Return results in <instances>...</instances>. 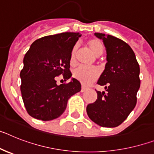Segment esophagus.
Here are the masks:
<instances>
[{"label": "esophagus", "mask_w": 154, "mask_h": 154, "mask_svg": "<svg viewBox=\"0 0 154 154\" xmlns=\"http://www.w3.org/2000/svg\"><path fill=\"white\" fill-rule=\"evenodd\" d=\"M86 90H87L86 87H85V86H83V85H82V89H81V92H85Z\"/></svg>", "instance_id": "obj_1"}]
</instances>
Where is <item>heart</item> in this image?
Masks as SVG:
<instances>
[{
  "instance_id": "obj_1",
  "label": "heart",
  "mask_w": 154,
  "mask_h": 154,
  "mask_svg": "<svg viewBox=\"0 0 154 154\" xmlns=\"http://www.w3.org/2000/svg\"><path fill=\"white\" fill-rule=\"evenodd\" d=\"M87 45L90 48L92 52L96 55H100L103 53V43L100 40L97 38H91L87 42ZM78 49V45H75L72 48V50L71 51L70 58H69V63L71 65H75L76 60V52ZM99 70L98 68L95 66H84L80 65L76 68L73 71V76L74 78L82 83L83 85H89L91 82L96 79L99 75Z\"/></svg>"
}]
</instances>
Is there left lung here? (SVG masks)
Wrapping results in <instances>:
<instances>
[{
    "mask_svg": "<svg viewBox=\"0 0 154 154\" xmlns=\"http://www.w3.org/2000/svg\"><path fill=\"white\" fill-rule=\"evenodd\" d=\"M106 50V64L97 83L106 92H97V99L86 107L89 117L103 127H116L137 104L140 86V66L130 46L112 35L95 33Z\"/></svg>",
    "mask_w": 154,
    "mask_h": 154,
    "instance_id": "obj_1",
    "label": "left lung"
}]
</instances>
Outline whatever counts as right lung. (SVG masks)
<instances>
[{
  "label": "right lung",
  "instance_id": "obj_1",
  "mask_svg": "<svg viewBox=\"0 0 154 154\" xmlns=\"http://www.w3.org/2000/svg\"><path fill=\"white\" fill-rule=\"evenodd\" d=\"M81 36L64 32L42 37L31 44L24 55L21 92L27 112L33 118L48 121L59 117L69 98L81 91V84L75 79L60 85L55 80L60 75L65 81L72 77L71 51Z\"/></svg>",
  "mask_w": 154,
  "mask_h": 154
}]
</instances>
